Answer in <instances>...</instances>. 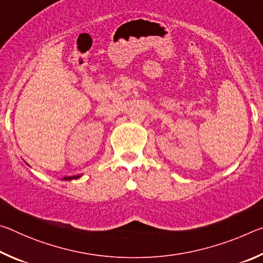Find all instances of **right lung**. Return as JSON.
<instances>
[{
	"label": "right lung",
	"instance_id": "1",
	"mask_svg": "<svg viewBox=\"0 0 263 263\" xmlns=\"http://www.w3.org/2000/svg\"><path fill=\"white\" fill-rule=\"evenodd\" d=\"M80 176H81V175H77V176H66V177H64V180L69 181V180H73V179H79Z\"/></svg>",
	"mask_w": 263,
	"mask_h": 263
}]
</instances>
